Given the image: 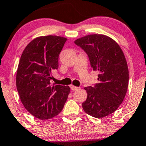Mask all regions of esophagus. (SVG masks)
Masks as SVG:
<instances>
[{
  "instance_id": "1",
  "label": "esophagus",
  "mask_w": 146,
  "mask_h": 146,
  "mask_svg": "<svg viewBox=\"0 0 146 146\" xmlns=\"http://www.w3.org/2000/svg\"><path fill=\"white\" fill-rule=\"evenodd\" d=\"M70 89H71L72 91H76V90H78V89H79V87H76V86L71 85V86H70Z\"/></svg>"
}]
</instances>
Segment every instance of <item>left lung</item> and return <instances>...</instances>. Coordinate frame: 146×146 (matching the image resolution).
Masks as SVG:
<instances>
[{
	"instance_id": "obj_1",
	"label": "left lung",
	"mask_w": 146,
	"mask_h": 146,
	"mask_svg": "<svg viewBox=\"0 0 146 146\" xmlns=\"http://www.w3.org/2000/svg\"><path fill=\"white\" fill-rule=\"evenodd\" d=\"M75 43L88 55L92 68L99 72L98 83L85 87L87 98L82 108L92 117H106L117 109L128 88L129 70L123 52L105 35H88Z\"/></svg>"
}]
</instances>
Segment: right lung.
Listing matches in <instances>:
<instances>
[{"instance_id":"add662e5","label":"right lung","mask_w":146,"mask_h":146,"mask_svg":"<svg viewBox=\"0 0 146 146\" xmlns=\"http://www.w3.org/2000/svg\"><path fill=\"white\" fill-rule=\"evenodd\" d=\"M67 39L40 36L31 41L21 54L16 85L21 101L29 113L40 119L57 115L70 93L68 86L52 85V71L59 68V55Z\"/></svg>"}]
</instances>
